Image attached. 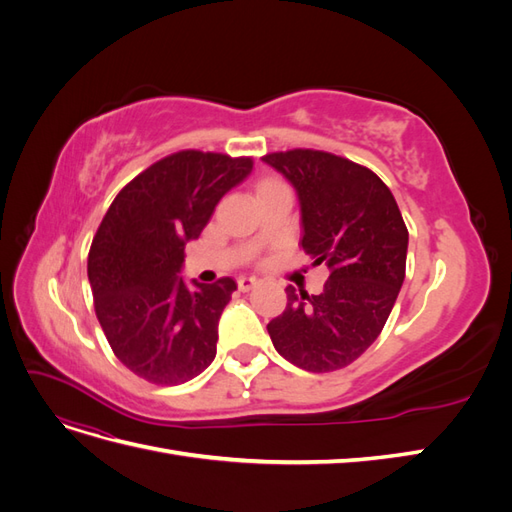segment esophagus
<instances>
[{"mask_svg": "<svg viewBox=\"0 0 512 512\" xmlns=\"http://www.w3.org/2000/svg\"><path fill=\"white\" fill-rule=\"evenodd\" d=\"M239 290L241 292H247V290H252V288H256L258 284H260V280H258V277H239Z\"/></svg>", "mask_w": 512, "mask_h": 512, "instance_id": "obj_1", "label": "esophagus"}]
</instances>
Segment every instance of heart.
Segmentation results:
<instances>
[{
    "instance_id": "b5f03b06",
    "label": "heart",
    "mask_w": 512,
    "mask_h": 512,
    "mask_svg": "<svg viewBox=\"0 0 512 512\" xmlns=\"http://www.w3.org/2000/svg\"><path fill=\"white\" fill-rule=\"evenodd\" d=\"M265 183H269V181H265Z\"/></svg>"
}]
</instances>
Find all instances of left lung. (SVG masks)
I'll use <instances>...</instances> for the list:
<instances>
[{"instance_id": "1", "label": "left lung", "mask_w": 512, "mask_h": 512, "mask_svg": "<svg viewBox=\"0 0 512 512\" xmlns=\"http://www.w3.org/2000/svg\"><path fill=\"white\" fill-rule=\"evenodd\" d=\"M299 196L303 250L331 271L320 294L286 288L282 316L267 324L286 361L335 371L376 342L406 277L408 228L384 181L327 151L292 149L262 158Z\"/></svg>"}]
</instances>
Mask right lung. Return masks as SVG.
Masks as SVG:
<instances>
[{
    "label": "right lung",
    "instance_id": "right-lung-1",
    "mask_svg": "<svg viewBox=\"0 0 512 512\" xmlns=\"http://www.w3.org/2000/svg\"><path fill=\"white\" fill-rule=\"evenodd\" d=\"M252 158L179 151L123 188L91 241L87 275L117 359L153 384H183L211 365L235 280L192 288L179 277L185 243L252 173Z\"/></svg>",
    "mask_w": 512,
    "mask_h": 512
}]
</instances>
